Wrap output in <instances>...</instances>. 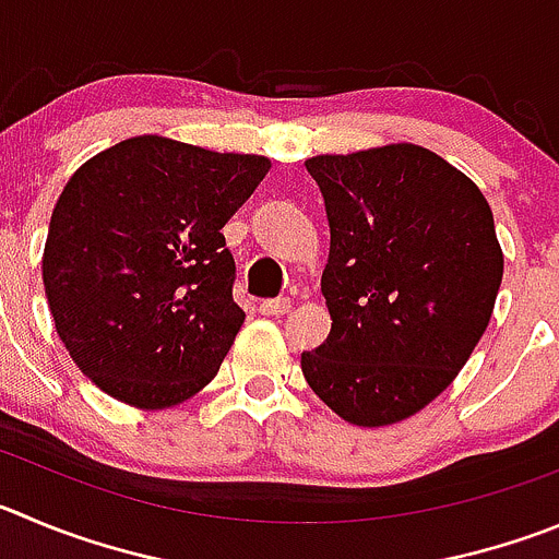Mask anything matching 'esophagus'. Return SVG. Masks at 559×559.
<instances>
[{
	"label": "esophagus",
	"instance_id": "1",
	"mask_svg": "<svg viewBox=\"0 0 559 559\" xmlns=\"http://www.w3.org/2000/svg\"><path fill=\"white\" fill-rule=\"evenodd\" d=\"M289 309H292L289 297H273V300H264V304L259 306V311H262L264 317H281Z\"/></svg>",
	"mask_w": 559,
	"mask_h": 559
}]
</instances>
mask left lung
I'll list each match as a JSON object with an SVG mask.
<instances>
[{
	"instance_id": "left-lung-1",
	"label": "left lung",
	"mask_w": 559,
	"mask_h": 559,
	"mask_svg": "<svg viewBox=\"0 0 559 559\" xmlns=\"http://www.w3.org/2000/svg\"><path fill=\"white\" fill-rule=\"evenodd\" d=\"M325 201V344L300 356L344 421L394 425L441 394L488 328L502 284L493 215L472 179L421 145L306 162Z\"/></svg>"
}]
</instances>
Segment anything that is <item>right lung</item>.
<instances>
[{
    "label": "right lung",
    "instance_id": "add662e5",
    "mask_svg": "<svg viewBox=\"0 0 559 559\" xmlns=\"http://www.w3.org/2000/svg\"><path fill=\"white\" fill-rule=\"evenodd\" d=\"M267 170L264 156L143 134L68 179L44 286L62 344L109 397L168 408L215 378L245 322L221 228Z\"/></svg>",
    "mask_w": 559,
    "mask_h": 559
}]
</instances>
